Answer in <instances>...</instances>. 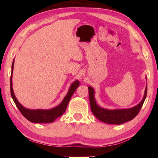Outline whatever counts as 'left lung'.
Masks as SVG:
<instances>
[{"label": "left lung", "mask_w": 158, "mask_h": 158, "mask_svg": "<svg viewBox=\"0 0 158 158\" xmlns=\"http://www.w3.org/2000/svg\"><path fill=\"white\" fill-rule=\"evenodd\" d=\"M88 89L90 107H91L92 112L96 116V118L104 123L119 125V124H122L132 120L139 113L146 98L147 85H146L144 96L140 102H139L137 105L129 109H107L102 108L96 102L95 99V90L91 86L88 87Z\"/></svg>", "instance_id": "left-lung-1"}]
</instances>
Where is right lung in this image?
Returning <instances> with one entry per match:
<instances>
[{"mask_svg": "<svg viewBox=\"0 0 158 158\" xmlns=\"http://www.w3.org/2000/svg\"><path fill=\"white\" fill-rule=\"evenodd\" d=\"M14 60L13 59L12 66H11V79H10V89H11V97L14 101L16 106L19 110V111L25 117L26 119L32 123H52L55 121L56 119L61 116L62 114L66 111L67 105L70 101V98L75 92L77 88L79 85V81L78 80L74 81L69 89L66 95L62 100L61 103L57 106L53 107L50 109H30L22 105L19 102L18 99L16 98L13 89V83H12V77L13 71V66H14Z\"/></svg>", "mask_w": 158, "mask_h": 158, "instance_id": "1", "label": "right lung"}]
</instances>
